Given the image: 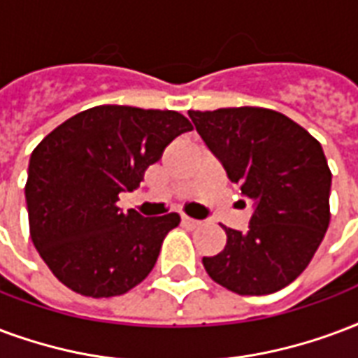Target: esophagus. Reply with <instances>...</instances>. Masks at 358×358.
<instances>
[{"label":"esophagus","instance_id":"1","mask_svg":"<svg viewBox=\"0 0 358 358\" xmlns=\"http://www.w3.org/2000/svg\"><path fill=\"white\" fill-rule=\"evenodd\" d=\"M182 226L187 227V229H195V227L201 226L199 220H193L189 216H182Z\"/></svg>","mask_w":358,"mask_h":358}]
</instances>
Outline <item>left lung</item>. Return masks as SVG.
<instances>
[{
  "mask_svg": "<svg viewBox=\"0 0 358 358\" xmlns=\"http://www.w3.org/2000/svg\"><path fill=\"white\" fill-rule=\"evenodd\" d=\"M227 178L252 203L246 231L224 227V250L203 258L206 273L241 296L273 294L298 279L330 224L332 172L319 140L267 108L189 110Z\"/></svg>",
  "mask_w": 358,
  "mask_h": 358,
  "instance_id": "obj_1",
  "label": "left lung"
}]
</instances>
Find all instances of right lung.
<instances>
[{
  "label": "right lung",
  "mask_w": 358,
  "mask_h": 358,
  "mask_svg": "<svg viewBox=\"0 0 358 358\" xmlns=\"http://www.w3.org/2000/svg\"><path fill=\"white\" fill-rule=\"evenodd\" d=\"M192 129L172 110L106 104L73 115L36 145L24 187L30 237L62 285L112 298L150 275L180 216L123 213L119 193L136 189L145 169Z\"/></svg>",
  "instance_id": "right-lung-1"
}]
</instances>
